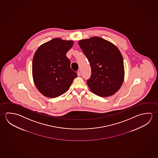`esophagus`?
<instances>
[{"label": "esophagus", "instance_id": "obj_1", "mask_svg": "<svg viewBox=\"0 0 158 158\" xmlns=\"http://www.w3.org/2000/svg\"><path fill=\"white\" fill-rule=\"evenodd\" d=\"M77 75L78 77H80L81 76V72H77Z\"/></svg>", "mask_w": 158, "mask_h": 158}]
</instances>
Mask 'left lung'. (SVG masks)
<instances>
[{"mask_svg":"<svg viewBox=\"0 0 158 158\" xmlns=\"http://www.w3.org/2000/svg\"><path fill=\"white\" fill-rule=\"evenodd\" d=\"M78 44L91 65V77L87 81L90 90L102 97L114 94L124 78L123 57L119 49L98 36L80 40Z\"/></svg>","mask_w":158,"mask_h":158,"instance_id":"8db88e82","label":"left lung"}]
</instances>
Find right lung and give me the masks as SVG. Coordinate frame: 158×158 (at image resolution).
<instances>
[{"mask_svg": "<svg viewBox=\"0 0 158 158\" xmlns=\"http://www.w3.org/2000/svg\"><path fill=\"white\" fill-rule=\"evenodd\" d=\"M73 42L55 38L39 47L32 60V77L44 96L55 98L64 94L77 76L66 56Z\"/></svg>", "mask_w": 158, "mask_h": 158, "instance_id": "obj_1", "label": "right lung"}]
</instances>
